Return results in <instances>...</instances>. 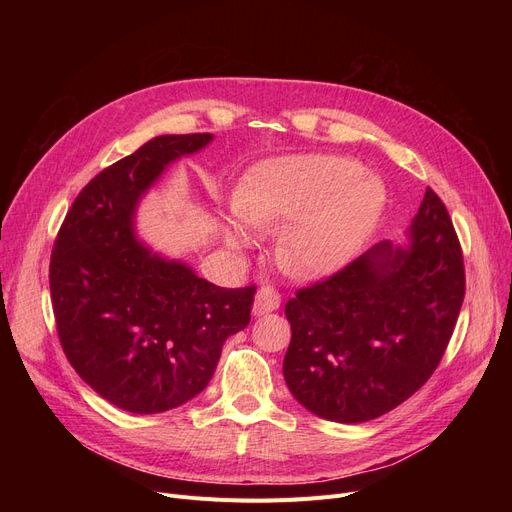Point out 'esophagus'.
Wrapping results in <instances>:
<instances>
[{
    "label": "esophagus",
    "instance_id": "34e87169",
    "mask_svg": "<svg viewBox=\"0 0 512 512\" xmlns=\"http://www.w3.org/2000/svg\"><path fill=\"white\" fill-rule=\"evenodd\" d=\"M280 307V292L274 286H261L255 294V303H253V313L255 315H265L272 313Z\"/></svg>",
    "mask_w": 512,
    "mask_h": 512
}]
</instances>
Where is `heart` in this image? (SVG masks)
I'll return each instance as SVG.
<instances>
[{
  "label": "heart",
  "mask_w": 512,
  "mask_h": 512,
  "mask_svg": "<svg viewBox=\"0 0 512 512\" xmlns=\"http://www.w3.org/2000/svg\"><path fill=\"white\" fill-rule=\"evenodd\" d=\"M386 188L365 176L355 159L294 155L261 164L242 186L234 209L251 228L286 224L278 251L297 274L324 276L351 261L378 228ZM228 245H247V234L226 224Z\"/></svg>",
  "instance_id": "1"
}]
</instances>
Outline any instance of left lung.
Returning a JSON list of instances; mask_svg holds the SVG:
<instances>
[{
	"label": "left lung",
	"mask_w": 512,
	"mask_h": 512,
	"mask_svg": "<svg viewBox=\"0 0 512 512\" xmlns=\"http://www.w3.org/2000/svg\"><path fill=\"white\" fill-rule=\"evenodd\" d=\"M409 240L407 247L380 242L286 303L292 338L284 380L317 417H380L440 365L465 299V265L448 209L432 188Z\"/></svg>",
	"instance_id": "left-lung-1"
}]
</instances>
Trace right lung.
<instances>
[{"label":"right lung","mask_w":512,"mask_h":512,"mask_svg":"<svg viewBox=\"0 0 512 512\" xmlns=\"http://www.w3.org/2000/svg\"><path fill=\"white\" fill-rule=\"evenodd\" d=\"M209 132L164 134L99 172L53 242L51 305L64 353L101 398L139 415L195 398L228 336L251 321L255 284L222 288L182 261L151 255L134 234L139 199Z\"/></svg>","instance_id":"1"}]
</instances>
